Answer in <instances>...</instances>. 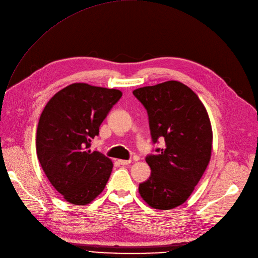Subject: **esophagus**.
<instances>
[{
  "label": "esophagus",
  "mask_w": 258,
  "mask_h": 258,
  "mask_svg": "<svg viewBox=\"0 0 258 258\" xmlns=\"http://www.w3.org/2000/svg\"><path fill=\"white\" fill-rule=\"evenodd\" d=\"M118 163H119L120 165L125 166V165H130V164L132 163V161H131V160H118Z\"/></svg>",
  "instance_id": "obj_1"
}]
</instances>
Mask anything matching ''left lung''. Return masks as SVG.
Instances as JSON below:
<instances>
[{
  "label": "left lung",
  "mask_w": 258,
  "mask_h": 258,
  "mask_svg": "<svg viewBox=\"0 0 258 258\" xmlns=\"http://www.w3.org/2000/svg\"><path fill=\"white\" fill-rule=\"evenodd\" d=\"M148 113L154 143L165 147L146 158L151 175L139 184L142 199L154 210L179 207L193 193L212 157L211 120L198 95L186 85L167 81L133 91Z\"/></svg>",
  "instance_id": "left-lung-1"
}]
</instances>
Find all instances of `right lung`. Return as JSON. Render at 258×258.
Wrapping results in <instances>:
<instances>
[{
	"label": "right lung",
	"mask_w": 258,
	"mask_h": 258,
	"mask_svg": "<svg viewBox=\"0 0 258 258\" xmlns=\"http://www.w3.org/2000/svg\"><path fill=\"white\" fill-rule=\"evenodd\" d=\"M121 96L117 89L74 83L45 105L36 133L37 157L47 179L67 202L87 205L104 191L113 163L89 147Z\"/></svg>",
	"instance_id": "add662e5"
}]
</instances>
